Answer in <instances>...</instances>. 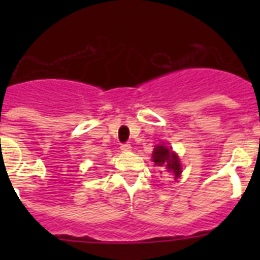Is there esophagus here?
<instances>
[{"instance_id":"1","label":"esophagus","mask_w":260,"mask_h":260,"mask_svg":"<svg viewBox=\"0 0 260 260\" xmlns=\"http://www.w3.org/2000/svg\"><path fill=\"white\" fill-rule=\"evenodd\" d=\"M121 151L122 152H130L132 151V146L130 144H121Z\"/></svg>"}]
</instances>
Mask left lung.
<instances>
[{"label":"left lung","mask_w":260,"mask_h":260,"mask_svg":"<svg viewBox=\"0 0 260 260\" xmlns=\"http://www.w3.org/2000/svg\"><path fill=\"white\" fill-rule=\"evenodd\" d=\"M152 160L157 168H160L161 172H168L171 176L177 180L182 173V167H181L180 157L176 152L172 151L171 147H167L164 144L155 146L152 153Z\"/></svg>","instance_id":"1"}]
</instances>
